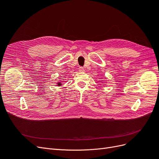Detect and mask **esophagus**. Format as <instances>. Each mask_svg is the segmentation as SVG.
I'll return each instance as SVG.
<instances>
[{"mask_svg": "<svg viewBox=\"0 0 159 159\" xmlns=\"http://www.w3.org/2000/svg\"><path fill=\"white\" fill-rule=\"evenodd\" d=\"M78 70H79L80 72H84V68H83V67H81V66L79 67Z\"/></svg>", "mask_w": 159, "mask_h": 159, "instance_id": "34e87169", "label": "esophagus"}]
</instances>
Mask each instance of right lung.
Listing matches in <instances>:
<instances>
[{
	"label": "right lung",
	"mask_w": 159,
	"mask_h": 159,
	"mask_svg": "<svg viewBox=\"0 0 159 159\" xmlns=\"http://www.w3.org/2000/svg\"><path fill=\"white\" fill-rule=\"evenodd\" d=\"M58 85H60V83H58Z\"/></svg>",
	"instance_id": "right-lung-1"
}]
</instances>
